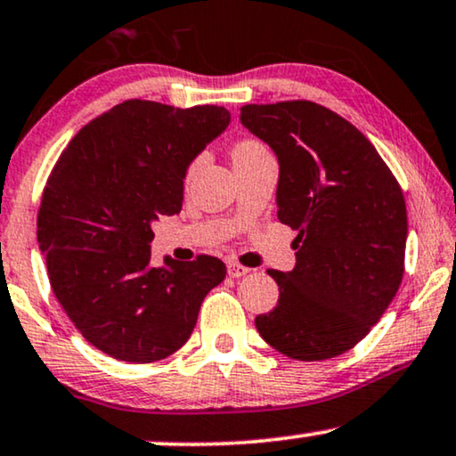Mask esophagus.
Masks as SVG:
<instances>
[{"label": "esophagus", "instance_id": "obj_1", "mask_svg": "<svg viewBox=\"0 0 456 456\" xmlns=\"http://www.w3.org/2000/svg\"><path fill=\"white\" fill-rule=\"evenodd\" d=\"M227 273H229V277H244V275H248V273H250V269H248V266H244V265H240V263H235V260H229L227 263Z\"/></svg>", "mask_w": 456, "mask_h": 456}]
</instances>
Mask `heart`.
<instances>
[{
  "instance_id": "1",
  "label": "heart",
  "mask_w": 456,
  "mask_h": 456,
  "mask_svg": "<svg viewBox=\"0 0 456 456\" xmlns=\"http://www.w3.org/2000/svg\"><path fill=\"white\" fill-rule=\"evenodd\" d=\"M266 150L263 143L256 142V139H241V142H238L233 145V160L235 158H244V156H252V154H258V151ZM200 165V158H196V160L191 162L190 171H193Z\"/></svg>"
}]
</instances>
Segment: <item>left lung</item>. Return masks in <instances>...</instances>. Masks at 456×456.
<instances>
[{"label": "left lung", "mask_w": 456, "mask_h": 456, "mask_svg": "<svg viewBox=\"0 0 456 456\" xmlns=\"http://www.w3.org/2000/svg\"><path fill=\"white\" fill-rule=\"evenodd\" d=\"M240 120L277 154V218L298 232L294 269L266 271L279 300L254 319L256 330L289 359L344 354L403 281V190L373 143L330 108L308 100L248 104Z\"/></svg>", "instance_id": "8db88e82"}]
</instances>
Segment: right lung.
<instances>
[{"mask_svg": "<svg viewBox=\"0 0 456 456\" xmlns=\"http://www.w3.org/2000/svg\"><path fill=\"white\" fill-rule=\"evenodd\" d=\"M229 120L223 106L126 100L85 125L47 177L37 241L52 289L81 336L112 359L177 352L227 275L208 254L151 266L150 241L151 223L181 210L190 162Z\"/></svg>", "mask_w": 456, "mask_h": 456, "instance_id": "add662e5", "label": "right lung"}]
</instances>
